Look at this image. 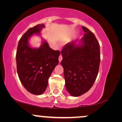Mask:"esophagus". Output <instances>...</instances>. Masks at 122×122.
<instances>
[{"label":"esophagus","instance_id":"1","mask_svg":"<svg viewBox=\"0 0 122 122\" xmlns=\"http://www.w3.org/2000/svg\"><path fill=\"white\" fill-rule=\"evenodd\" d=\"M58 60H59V62H61V61H62V56H61V54L60 56L59 57H58Z\"/></svg>","mask_w":122,"mask_h":122}]
</instances>
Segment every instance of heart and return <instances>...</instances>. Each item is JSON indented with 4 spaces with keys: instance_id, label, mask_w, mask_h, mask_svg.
<instances>
[{
    "instance_id": "b5f03b06",
    "label": "heart",
    "mask_w": 122,
    "mask_h": 122,
    "mask_svg": "<svg viewBox=\"0 0 122 122\" xmlns=\"http://www.w3.org/2000/svg\"><path fill=\"white\" fill-rule=\"evenodd\" d=\"M71 34H69V35H67L66 36H65V37H64V40L65 41H68L69 40V39L70 38V37H71Z\"/></svg>"
}]
</instances>
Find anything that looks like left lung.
Wrapping results in <instances>:
<instances>
[{
    "label": "left lung",
    "mask_w": 122,
    "mask_h": 122,
    "mask_svg": "<svg viewBox=\"0 0 122 122\" xmlns=\"http://www.w3.org/2000/svg\"><path fill=\"white\" fill-rule=\"evenodd\" d=\"M84 37L66 44L61 51L65 87L72 96H79L92 87L99 72L100 45L95 35L82 26Z\"/></svg>",
    "instance_id": "8db88e82"
}]
</instances>
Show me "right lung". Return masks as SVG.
<instances>
[{"instance_id":"add662e5","label":"right lung","mask_w":122,"mask_h":122,"mask_svg":"<svg viewBox=\"0 0 122 122\" xmlns=\"http://www.w3.org/2000/svg\"><path fill=\"white\" fill-rule=\"evenodd\" d=\"M45 27L43 24H38L30 28L19 40L16 51L18 77L25 89L35 95H41L45 91L49 78L59 62L60 51L51 49L42 37L40 47L31 46V38L41 36V32Z\"/></svg>"}]
</instances>
